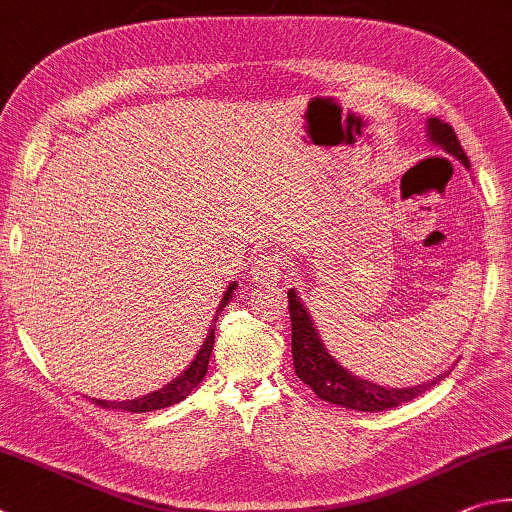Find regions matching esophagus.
<instances>
[{"instance_id": "1", "label": "esophagus", "mask_w": 512, "mask_h": 512, "mask_svg": "<svg viewBox=\"0 0 512 512\" xmlns=\"http://www.w3.org/2000/svg\"><path fill=\"white\" fill-rule=\"evenodd\" d=\"M283 274V261L279 254H272V251H265L251 265V279L256 283H272L279 281Z\"/></svg>"}]
</instances>
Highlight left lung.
Masks as SVG:
<instances>
[{
	"label": "left lung",
	"mask_w": 512,
	"mask_h": 512,
	"mask_svg": "<svg viewBox=\"0 0 512 512\" xmlns=\"http://www.w3.org/2000/svg\"><path fill=\"white\" fill-rule=\"evenodd\" d=\"M427 134L429 141L441 146L445 152L461 161L465 168H470V159L461 148V141L456 137L450 123H443L441 119H427ZM290 301V319H292V357H294V371L299 378L315 391V396L330 402V405H342L346 409L355 411H384L391 407H398L402 402L414 400L420 393L432 389L434 384L441 382L450 371L438 375L432 382H423L418 387H405V389H389L382 384H373L369 380H362L344 369L333 355L326 351L324 342L317 333V326L312 317L308 315V308L303 306L297 292H288Z\"/></svg>",
	"instance_id": "1"
}]
</instances>
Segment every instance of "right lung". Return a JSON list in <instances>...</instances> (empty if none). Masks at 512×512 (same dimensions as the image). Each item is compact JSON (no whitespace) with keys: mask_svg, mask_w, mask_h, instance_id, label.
<instances>
[{"mask_svg":"<svg viewBox=\"0 0 512 512\" xmlns=\"http://www.w3.org/2000/svg\"><path fill=\"white\" fill-rule=\"evenodd\" d=\"M238 288V283L233 281L229 283L227 292H224V297L220 301L218 310H215V317H213V324L209 328V335H206L204 344L197 355L193 357V362L186 366V371H182L177 375L173 382H168L166 387H161L157 391L148 393V396L137 398V400H125V402H107V400H96L94 402L98 407H105V409H123V411H132V414H146V411H157V409H164L170 405H177V402H182L188 393H191L197 384L202 382V378L206 375V369H209V357L213 351V342H215V321H218L220 312L224 306H229L231 301V294L233 290Z\"/></svg>","mask_w":512,"mask_h":512,"instance_id":"add662e5","label":"right lung"}]
</instances>
